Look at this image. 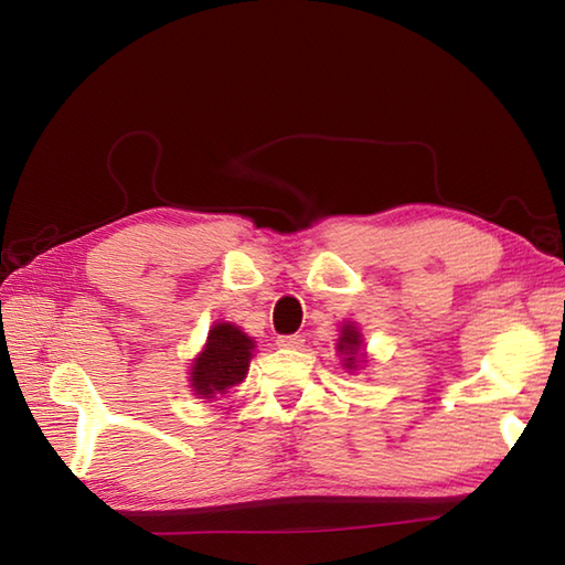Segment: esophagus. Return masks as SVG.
<instances>
[{
	"label": "esophagus",
	"instance_id": "obj_1",
	"mask_svg": "<svg viewBox=\"0 0 565 565\" xmlns=\"http://www.w3.org/2000/svg\"><path fill=\"white\" fill-rule=\"evenodd\" d=\"M303 344H306L303 334H281V337H277V347H281V349H300Z\"/></svg>",
	"mask_w": 565,
	"mask_h": 565
}]
</instances>
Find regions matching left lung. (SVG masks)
I'll return each mask as SVG.
<instances>
[{"instance_id":"1","label":"left lung","mask_w":565,"mask_h":565,"mask_svg":"<svg viewBox=\"0 0 565 565\" xmlns=\"http://www.w3.org/2000/svg\"><path fill=\"white\" fill-rule=\"evenodd\" d=\"M359 347H361V334L353 330L351 324H344V330H342V337H339V344H337V349H339V353H344V365L347 369H356V365H353V361H356V356H353V353L359 351Z\"/></svg>"}]
</instances>
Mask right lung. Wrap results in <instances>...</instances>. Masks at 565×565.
I'll list each match as a JSON object with an SVG mask.
<instances>
[{
    "instance_id": "add662e5",
    "label": "right lung",
    "mask_w": 565,
    "mask_h": 565,
    "mask_svg": "<svg viewBox=\"0 0 565 565\" xmlns=\"http://www.w3.org/2000/svg\"><path fill=\"white\" fill-rule=\"evenodd\" d=\"M253 347V339L245 337L235 324H214L212 330H209L204 351L192 363L190 380L194 395L212 399L218 392L223 395L228 387L243 383L247 369H250Z\"/></svg>"
}]
</instances>
